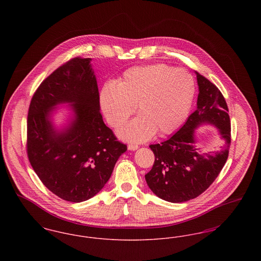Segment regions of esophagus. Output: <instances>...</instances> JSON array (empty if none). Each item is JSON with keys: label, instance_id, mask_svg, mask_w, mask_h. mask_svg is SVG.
Instances as JSON below:
<instances>
[{"label": "esophagus", "instance_id": "1", "mask_svg": "<svg viewBox=\"0 0 261 261\" xmlns=\"http://www.w3.org/2000/svg\"><path fill=\"white\" fill-rule=\"evenodd\" d=\"M138 148H139V147H138L137 145H133V144H130V145L128 146V149H129V150H136Z\"/></svg>", "mask_w": 261, "mask_h": 261}]
</instances>
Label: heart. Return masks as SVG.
Segmentation results:
<instances>
[{
    "instance_id": "obj_1",
    "label": "heart",
    "mask_w": 261,
    "mask_h": 261,
    "mask_svg": "<svg viewBox=\"0 0 261 261\" xmlns=\"http://www.w3.org/2000/svg\"><path fill=\"white\" fill-rule=\"evenodd\" d=\"M196 93L193 76L183 68L166 64H149L129 68L118 83L108 82L99 92V105L113 128L124 126L136 112L122 137L131 142H144L158 132H174L186 119Z\"/></svg>"
}]
</instances>
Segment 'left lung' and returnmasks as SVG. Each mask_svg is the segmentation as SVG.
<instances>
[{
	"label": "left lung",
	"mask_w": 261,
	"mask_h": 261,
	"mask_svg": "<svg viewBox=\"0 0 261 261\" xmlns=\"http://www.w3.org/2000/svg\"><path fill=\"white\" fill-rule=\"evenodd\" d=\"M199 85L197 110L173 136L150 145L154 163L146 181L159 198L184 202L202 194L217 178L228 159L231 125L223 95L208 79L196 71ZM214 124L225 143L219 152L202 154L195 146L194 130L200 124Z\"/></svg>",
	"instance_id": "left-lung-1"
}]
</instances>
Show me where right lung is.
Segmentation results:
<instances>
[{
  "label": "right lung",
  "mask_w": 261,
  "mask_h": 261,
  "mask_svg": "<svg viewBox=\"0 0 261 261\" xmlns=\"http://www.w3.org/2000/svg\"><path fill=\"white\" fill-rule=\"evenodd\" d=\"M91 61L74 58L48 76L34 93L27 116L31 166L51 193L71 202L97 195L127 149L102 120ZM62 103H71L74 117L57 130L51 114Z\"/></svg>",
  "instance_id": "1"
}]
</instances>
